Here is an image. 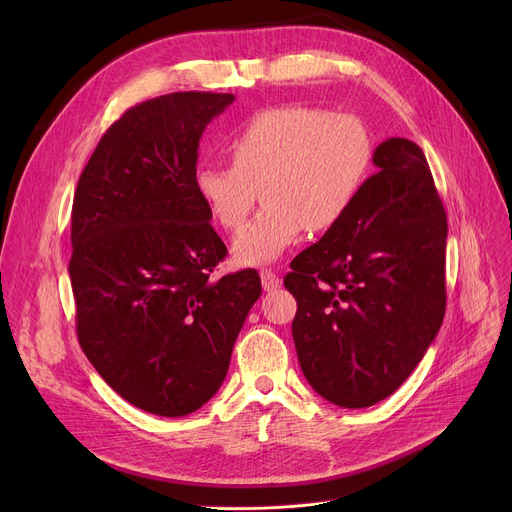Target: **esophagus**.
Listing matches in <instances>:
<instances>
[{
  "mask_svg": "<svg viewBox=\"0 0 512 512\" xmlns=\"http://www.w3.org/2000/svg\"><path fill=\"white\" fill-rule=\"evenodd\" d=\"M261 284H263V290L274 292V290L280 288V278L272 270H263L261 272Z\"/></svg>",
  "mask_w": 512,
  "mask_h": 512,
  "instance_id": "obj_1",
  "label": "esophagus"
}]
</instances>
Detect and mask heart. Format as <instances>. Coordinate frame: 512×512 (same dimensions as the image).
<instances>
[{"instance_id":"heart-1","label":"heart","mask_w":512,"mask_h":512,"mask_svg":"<svg viewBox=\"0 0 512 512\" xmlns=\"http://www.w3.org/2000/svg\"><path fill=\"white\" fill-rule=\"evenodd\" d=\"M224 151L230 166H203L195 191L211 218L238 230L257 201V218L234 240V259H276L303 230L324 232L351 211L373 166V139L361 118L319 107L284 105L249 118Z\"/></svg>"}]
</instances>
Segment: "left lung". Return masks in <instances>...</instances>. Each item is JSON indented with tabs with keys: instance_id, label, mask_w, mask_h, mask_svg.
Segmentation results:
<instances>
[{
	"instance_id": "8db88e82",
	"label": "left lung",
	"mask_w": 512,
	"mask_h": 512,
	"mask_svg": "<svg viewBox=\"0 0 512 512\" xmlns=\"http://www.w3.org/2000/svg\"><path fill=\"white\" fill-rule=\"evenodd\" d=\"M342 222L290 263L292 338L311 388L363 409L400 388L446 311V211L419 145L388 139Z\"/></svg>"
}]
</instances>
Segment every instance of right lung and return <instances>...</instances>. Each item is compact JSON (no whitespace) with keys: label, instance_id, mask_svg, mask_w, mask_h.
I'll return each mask as SVG.
<instances>
[{"label":"right lung","instance_id":"add662e5","mask_svg":"<svg viewBox=\"0 0 512 512\" xmlns=\"http://www.w3.org/2000/svg\"><path fill=\"white\" fill-rule=\"evenodd\" d=\"M232 101L184 91L130 107L74 193L80 348L124 400L159 417L193 413L220 390L261 294L255 270L211 278L228 249L195 191L201 134Z\"/></svg>","mask_w":512,"mask_h":512}]
</instances>
